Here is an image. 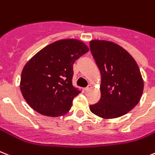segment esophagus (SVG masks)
I'll use <instances>...</instances> for the list:
<instances>
[{
    "label": "esophagus",
    "instance_id": "obj_1",
    "mask_svg": "<svg viewBox=\"0 0 155 155\" xmlns=\"http://www.w3.org/2000/svg\"><path fill=\"white\" fill-rule=\"evenodd\" d=\"M91 88H92V86H91V84H89L88 86L86 88H85V91H86V92H88L89 91L91 90Z\"/></svg>",
    "mask_w": 155,
    "mask_h": 155
}]
</instances>
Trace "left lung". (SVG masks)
Instances as JSON below:
<instances>
[{"label":"left lung","mask_w":155,"mask_h":155,"mask_svg":"<svg viewBox=\"0 0 155 155\" xmlns=\"http://www.w3.org/2000/svg\"><path fill=\"white\" fill-rule=\"evenodd\" d=\"M90 49L101 73V98L90 105V110L103 119L123 116L143 95L144 83L139 66L127 51L110 41L93 40Z\"/></svg>","instance_id":"8db88e82"}]
</instances>
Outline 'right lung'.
Here are the masks:
<instances>
[{"label":"right lung","instance_id":"add662e5","mask_svg":"<svg viewBox=\"0 0 155 155\" xmlns=\"http://www.w3.org/2000/svg\"><path fill=\"white\" fill-rule=\"evenodd\" d=\"M89 51L76 39L51 43L30 59L21 76V91L31 107L46 116L68 112L80 91L72 85L73 64Z\"/></svg>","mask_w":155,"mask_h":155}]
</instances>
